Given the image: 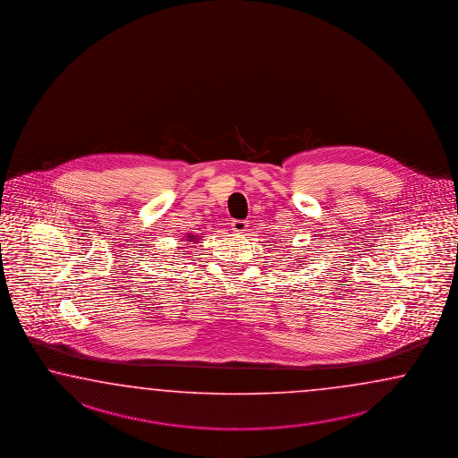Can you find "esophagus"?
I'll use <instances>...</instances> for the list:
<instances>
[{
	"label": "esophagus",
	"mask_w": 458,
	"mask_h": 458,
	"mask_svg": "<svg viewBox=\"0 0 458 458\" xmlns=\"http://www.w3.org/2000/svg\"><path fill=\"white\" fill-rule=\"evenodd\" d=\"M246 228H248V224L245 220H233L232 222V230L236 233H243V232H246Z\"/></svg>",
	"instance_id": "esophagus-1"
}]
</instances>
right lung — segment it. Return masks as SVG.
Segmentation results:
<instances>
[{"instance_id": "right-lung-1", "label": "right lung", "mask_w": 458, "mask_h": 458, "mask_svg": "<svg viewBox=\"0 0 458 458\" xmlns=\"http://www.w3.org/2000/svg\"><path fill=\"white\" fill-rule=\"evenodd\" d=\"M187 242H195L197 243V238H193V236H189V240Z\"/></svg>"}]
</instances>
